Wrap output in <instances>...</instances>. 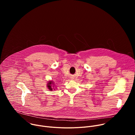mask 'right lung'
Returning a JSON list of instances; mask_svg holds the SVG:
<instances>
[{"label":"right lung","mask_w":135,"mask_h":135,"mask_svg":"<svg viewBox=\"0 0 135 135\" xmlns=\"http://www.w3.org/2000/svg\"><path fill=\"white\" fill-rule=\"evenodd\" d=\"M54 82L53 81H49L47 84V86L48 88V89L50 90H52V88H52V87H54Z\"/></svg>","instance_id":"1"}]
</instances>
